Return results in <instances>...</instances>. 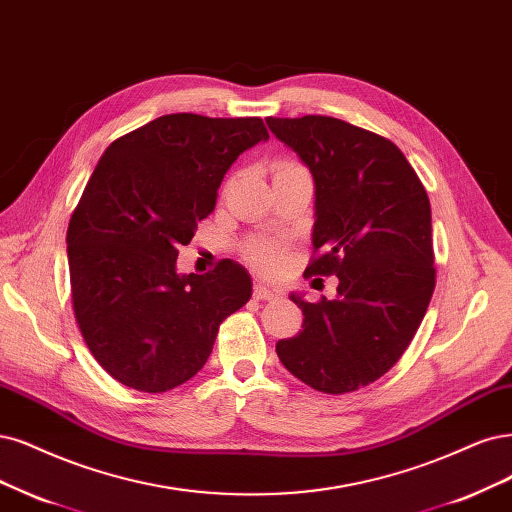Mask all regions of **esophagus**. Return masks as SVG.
<instances>
[{
    "label": "esophagus",
    "mask_w": 512,
    "mask_h": 512,
    "mask_svg": "<svg viewBox=\"0 0 512 512\" xmlns=\"http://www.w3.org/2000/svg\"><path fill=\"white\" fill-rule=\"evenodd\" d=\"M252 294H254L256 301H273V298L279 296V290L271 288L269 284H256Z\"/></svg>",
    "instance_id": "esophagus-1"
}]
</instances>
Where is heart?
<instances>
[{"label": "heart", "mask_w": 512, "mask_h": 512, "mask_svg": "<svg viewBox=\"0 0 512 512\" xmlns=\"http://www.w3.org/2000/svg\"><path fill=\"white\" fill-rule=\"evenodd\" d=\"M298 169H303V167L294 163V161H279L275 165V175L277 173H288V171H298ZM245 256H248V260L254 264L258 271H264V273L279 271L281 267H284L286 258H288L284 245H279L275 241H267V239L252 241L248 248H245Z\"/></svg>", "instance_id": "1"}]
</instances>
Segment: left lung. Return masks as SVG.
<instances>
[{
	"label": "left lung",
	"mask_w": 512,
	"mask_h": 512,
	"mask_svg": "<svg viewBox=\"0 0 512 512\" xmlns=\"http://www.w3.org/2000/svg\"><path fill=\"white\" fill-rule=\"evenodd\" d=\"M315 182L313 252L305 271L337 275V296L307 303L303 330L277 341L290 373L324 394L356 392L413 341L436 284L432 211L396 144L330 116L267 118Z\"/></svg>",
	"instance_id": "8db88e82"
}]
</instances>
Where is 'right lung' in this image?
Segmentation results:
<instances>
[{
    "instance_id": "obj_1",
    "label": "right lung",
    "mask_w": 512,
    "mask_h": 512,
    "mask_svg": "<svg viewBox=\"0 0 512 512\" xmlns=\"http://www.w3.org/2000/svg\"><path fill=\"white\" fill-rule=\"evenodd\" d=\"M269 139L260 118L167 114L118 137L99 158L67 226L72 303L103 370L161 394L195 377L220 324L252 296L241 264L175 269L180 245L216 207L237 156Z\"/></svg>"
}]
</instances>
